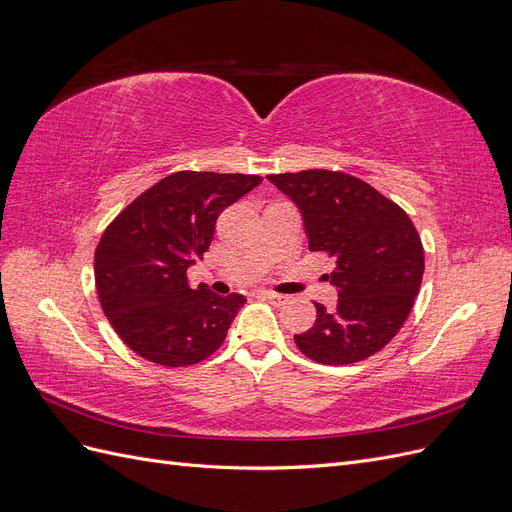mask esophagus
I'll use <instances>...</instances> for the list:
<instances>
[{"label":"esophagus","instance_id":"1","mask_svg":"<svg viewBox=\"0 0 512 512\" xmlns=\"http://www.w3.org/2000/svg\"><path fill=\"white\" fill-rule=\"evenodd\" d=\"M262 297L265 299H269L271 303H275V305H284V303H288V299L290 297H286V294H277V292H262Z\"/></svg>","mask_w":512,"mask_h":512}]
</instances>
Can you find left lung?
Masks as SVG:
<instances>
[{"mask_svg":"<svg viewBox=\"0 0 512 512\" xmlns=\"http://www.w3.org/2000/svg\"><path fill=\"white\" fill-rule=\"evenodd\" d=\"M301 209L309 250L335 260L333 309L316 303L314 327L294 335L322 365H350L382 350L404 327L423 282L421 237L391 198L339 170L269 175Z\"/></svg>","mask_w":512,"mask_h":512,"instance_id":"obj_1","label":"left lung"}]
</instances>
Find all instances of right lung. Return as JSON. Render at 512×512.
<instances>
[{
  "label": "right lung",
  "mask_w": 512,
  "mask_h": 512,
  "mask_svg": "<svg viewBox=\"0 0 512 512\" xmlns=\"http://www.w3.org/2000/svg\"><path fill=\"white\" fill-rule=\"evenodd\" d=\"M262 181L258 175L179 170L151 185L106 226L96 247L98 299L121 342L162 367H188L218 350L243 294L192 288L215 220Z\"/></svg>",
  "instance_id": "add662e5"
}]
</instances>
